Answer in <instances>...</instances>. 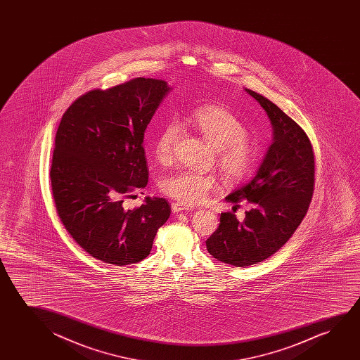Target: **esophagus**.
Instances as JSON below:
<instances>
[{"label":"esophagus","mask_w":360,"mask_h":360,"mask_svg":"<svg viewBox=\"0 0 360 360\" xmlns=\"http://www.w3.org/2000/svg\"><path fill=\"white\" fill-rule=\"evenodd\" d=\"M184 210H192V207L182 204V202H172L173 212H184Z\"/></svg>","instance_id":"1"}]
</instances>
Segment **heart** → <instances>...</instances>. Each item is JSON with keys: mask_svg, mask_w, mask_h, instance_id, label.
<instances>
[{"mask_svg": "<svg viewBox=\"0 0 360 360\" xmlns=\"http://www.w3.org/2000/svg\"><path fill=\"white\" fill-rule=\"evenodd\" d=\"M186 123L202 134L217 150V162L229 182H237L251 172L256 161V148L247 138L245 123L231 109L207 104L194 109L186 117ZM181 133L177 122L169 120L163 125L153 143V155L158 162H172ZM160 187L168 197L187 205H194L207 199L217 187L212 173L178 171L163 178Z\"/></svg>", "mask_w": 360, "mask_h": 360, "instance_id": "heart-1", "label": "heart"}]
</instances>
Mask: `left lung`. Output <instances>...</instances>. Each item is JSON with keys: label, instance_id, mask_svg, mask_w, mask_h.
<instances>
[{"label": "left lung", "instance_id": "left-lung-1", "mask_svg": "<svg viewBox=\"0 0 360 360\" xmlns=\"http://www.w3.org/2000/svg\"><path fill=\"white\" fill-rule=\"evenodd\" d=\"M264 109L273 128V141L250 182L225 199L251 209L243 221L221 212L220 225L207 240L214 258L233 266L264 261L284 246L307 212L315 184V158L305 131L269 99L245 89Z\"/></svg>", "mask_w": 360, "mask_h": 360}]
</instances>
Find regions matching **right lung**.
Instances as JSON below:
<instances>
[{"mask_svg": "<svg viewBox=\"0 0 360 360\" xmlns=\"http://www.w3.org/2000/svg\"><path fill=\"white\" fill-rule=\"evenodd\" d=\"M171 89L166 81L143 77L94 89L60 122L50 169L55 207L75 241L99 261H143L169 217L163 198L146 197L134 210L123 202L148 184L143 133Z\"/></svg>", "mask_w": 360, "mask_h": 360, "instance_id": "add662e5", "label": "right lung"}]
</instances>
